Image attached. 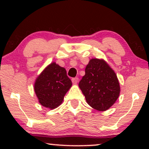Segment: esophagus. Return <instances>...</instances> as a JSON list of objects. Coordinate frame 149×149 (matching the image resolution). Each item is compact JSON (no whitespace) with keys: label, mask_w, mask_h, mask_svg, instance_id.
Returning a JSON list of instances; mask_svg holds the SVG:
<instances>
[{"label":"esophagus","mask_w":149,"mask_h":149,"mask_svg":"<svg viewBox=\"0 0 149 149\" xmlns=\"http://www.w3.org/2000/svg\"><path fill=\"white\" fill-rule=\"evenodd\" d=\"M78 78H77V77H76V78H72V82H73V84H77V83H78Z\"/></svg>","instance_id":"1"}]
</instances>
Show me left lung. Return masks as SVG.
I'll list each match as a JSON object with an SVG mask.
<instances>
[{"label":"left lung","mask_w":149,"mask_h":149,"mask_svg":"<svg viewBox=\"0 0 149 149\" xmlns=\"http://www.w3.org/2000/svg\"><path fill=\"white\" fill-rule=\"evenodd\" d=\"M78 85L87 103L101 111L113 105L120 91L116 73L103 59L90 60Z\"/></svg>","instance_id":"8db88e82"}]
</instances>
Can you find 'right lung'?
Instances as JSON below:
<instances>
[{"instance_id":"add662e5","label":"right lung","mask_w":149,"mask_h":149,"mask_svg":"<svg viewBox=\"0 0 149 149\" xmlns=\"http://www.w3.org/2000/svg\"><path fill=\"white\" fill-rule=\"evenodd\" d=\"M71 85L72 82L66 75V69L52 62L38 76L34 90L42 106L54 109L62 103Z\"/></svg>"}]
</instances>
